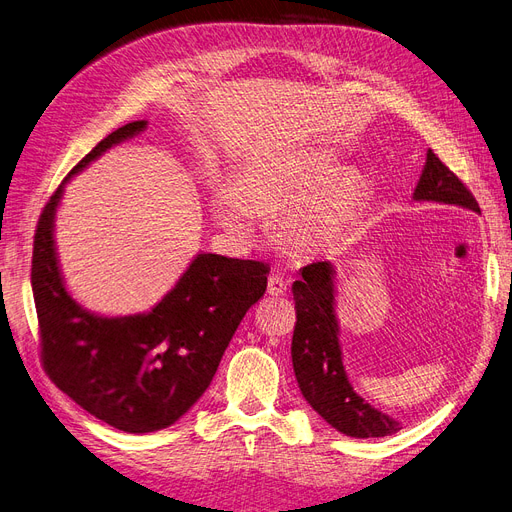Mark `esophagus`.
Listing matches in <instances>:
<instances>
[{"mask_svg":"<svg viewBox=\"0 0 512 512\" xmlns=\"http://www.w3.org/2000/svg\"><path fill=\"white\" fill-rule=\"evenodd\" d=\"M268 293L274 297H282L287 293V280L282 278L280 274H272L268 278Z\"/></svg>","mask_w":512,"mask_h":512,"instance_id":"esophagus-1","label":"esophagus"}]
</instances>
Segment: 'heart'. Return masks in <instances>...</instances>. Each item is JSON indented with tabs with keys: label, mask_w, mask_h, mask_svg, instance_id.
<instances>
[{
	"label": "heart",
	"mask_w": 512,
	"mask_h": 512,
	"mask_svg": "<svg viewBox=\"0 0 512 512\" xmlns=\"http://www.w3.org/2000/svg\"><path fill=\"white\" fill-rule=\"evenodd\" d=\"M339 175L329 156H314L295 166L261 164L249 168L238 181L240 198L259 211L285 213L280 234L295 249H316L344 230L363 204V181ZM215 215L227 230H246L244 206L230 194L215 200Z\"/></svg>",
	"instance_id": "obj_1"
}]
</instances>
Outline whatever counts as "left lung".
Returning <instances> with one entry per match:
<instances>
[{
  "label": "left lung",
  "mask_w": 512,
  "mask_h": 512,
  "mask_svg": "<svg viewBox=\"0 0 512 512\" xmlns=\"http://www.w3.org/2000/svg\"><path fill=\"white\" fill-rule=\"evenodd\" d=\"M413 200L456 204L481 213L479 202L456 173L439 160L432 149L426 154V166ZM335 270L331 261H316L301 268V278L293 282L295 331H293V369L301 394L312 409L346 437L371 439L386 437L401 424L390 415L373 409L354 392L342 361L335 318Z\"/></svg>",
  "instance_id": "1"
}]
</instances>
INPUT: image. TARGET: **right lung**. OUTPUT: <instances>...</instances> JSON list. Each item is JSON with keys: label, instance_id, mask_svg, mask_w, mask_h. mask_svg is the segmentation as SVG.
<instances>
[{"label": "right lung", "instance_id": "add662e5", "mask_svg": "<svg viewBox=\"0 0 512 512\" xmlns=\"http://www.w3.org/2000/svg\"><path fill=\"white\" fill-rule=\"evenodd\" d=\"M145 126L139 120L113 130L71 168L37 221L31 261L44 371L94 418L139 434L175 424L200 399L240 320L266 293L270 274L263 261L200 253L147 314L107 318L75 304L52 238L63 185Z\"/></svg>", "mask_w": 512, "mask_h": 512}]
</instances>
